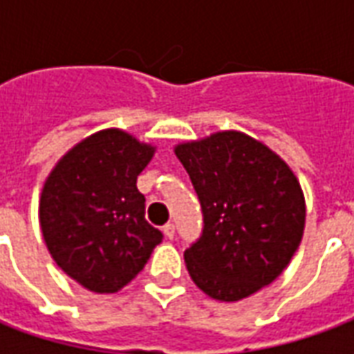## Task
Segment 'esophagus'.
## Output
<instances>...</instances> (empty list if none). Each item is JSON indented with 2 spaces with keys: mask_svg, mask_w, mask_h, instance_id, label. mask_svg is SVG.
Wrapping results in <instances>:
<instances>
[{
  "mask_svg": "<svg viewBox=\"0 0 354 354\" xmlns=\"http://www.w3.org/2000/svg\"><path fill=\"white\" fill-rule=\"evenodd\" d=\"M162 233H165V237L167 239H174V223H167V225L162 227Z\"/></svg>",
  "mask_w": 354,
  "mask_h": 354,
  "instance_id": "1",
  "label": "esophagus"
}]
</instances>
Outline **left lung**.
<instances>
[{
	"mask_svg": "<svg viewBox=\"0 0 354 354\" xmlns=\"http://www.w3.org/2000/svg\"><path fill=\"white\" fill-rule=\"evenodd\" d=\"M203 208V235L184 252L192 281L218 301H239L279 277L305 227V197L281 155L239 131L182 142Z\"/></svg>",
	"mask_w": 354,
	"mask_h": 354,
	"instance_id": "8db88e82",
	"label": "left lung"
}]
</instances>
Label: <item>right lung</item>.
Returning <instances> with one entry per match:
<instances>
[{
	"label": "right lung",
	"instance_id": "1",
	"mask_svg": "<svg viewBox=\"0 0 354 354\" xmlns=\"http://www.w3.org/2000/svg\"><path fill=\"white\" fill-rule=\"evenodd\" d=\"M155 153L121 129H104L60 157L45 180L39 225L57 266L83 288L113 294L144 269L162 233L146 222L136 178Z\"/></svg>",
	"mask_w": 354,
	"mask_h": 354
}]
</instances>
